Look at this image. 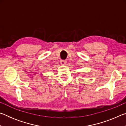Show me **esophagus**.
<instances>
[{
	"instance_id": "esophagus-1",
	"label": "esophagus",
	"mask_w": 126,
	"mask_h": 126,
	"mask_svg": "<svg viewBox=\"0 0 126 126\" xmlns=\"http://www.w3.org/2000/svg\"><path fill=\"white\" fill-rule=\"evenodd\" d=\"M60 62H61V64L62 65H65V64L67 63V61H66V60H61Z\"/></svg>"
}]
</instances>
